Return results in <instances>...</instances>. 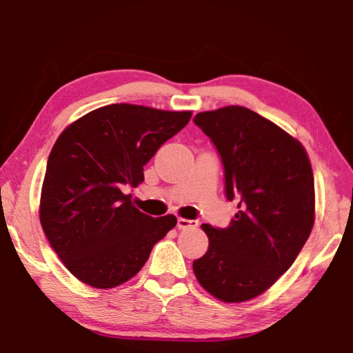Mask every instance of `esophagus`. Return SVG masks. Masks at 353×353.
<instances>
[{
    "label": "esophagus",
    "mask_w": 353,
    "mask_h": 353,
    "mask_svg": "<svg viewBox=\"0 0 353 353\" xmlns=\"http://www.w3.org/2000/svg\"><path fill=\"white\" fill-rule=\"evenodd\" d=\"M198 225H199V221H196V219H185V218L177 219V227L181 230L191 229V227H198Z\"/></svg>",
    "instance_id": "34e87169"
}]
</instances>
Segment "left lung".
Returning <instances> with one entry per match:
<instances>
[{"mask_svg": "<svg viewBox=\"0 0 353 353\" xmlns=\"http://www.w3.org/2000/svg\"><path fill=\"white\" fill-rule=\"evenodd\" d=\"M194 124L216 146L225 198L238 208L225 229L202 224L208 250L194 276L219 301H249L290 270L312 234V165L301 141L246 107L201 112Z\"/></svg>", "mask_w": 353, "mask_h": 353, "instance_id": "8db88e82", "label": "left lung"}]
</instances>
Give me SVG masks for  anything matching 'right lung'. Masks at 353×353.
<instances>
[{"label":"right lung","mask_w":353,"mask_h":353,"mask_svg":"<svg viewBox=\"0 0 353 353\" xmlns=\"http://www.w3.org/2000/svg\"><path fill=\"white\" fill-rule=\"evenodd\" d=\"M190 118L191 112L110 104L59 135L48 157L40 224L81 282L101 290L128 282L176 225L174 214L140 212L123 188L145 181L143 166Z\"/></svg>","instance_id":"right-lung-1"}]
</instances>
